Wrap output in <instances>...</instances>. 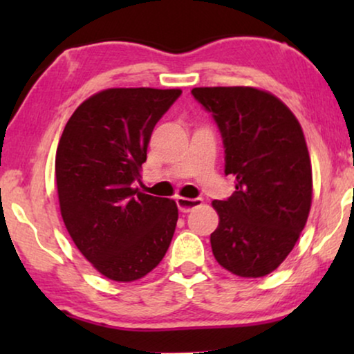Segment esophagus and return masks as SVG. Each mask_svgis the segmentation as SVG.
<instances>
[{"label":"esophagus","mask_w":354,"mask_h":354,"mask_svg":"<svg viewBox=\"0 0 354 354\" xmlns=\"http://www.w3.org/2000/svg\"><path fill=\"white\" fill-rule=\"evenodd\" d=\"M178 211L180 212H190L192 209H195L196 206H200L203 200L201 198H177L176 200Z\"/></svg>","instance_id":"1"}]
</instances>
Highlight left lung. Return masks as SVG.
Instances as JSON below:
<instances>
[{
	"instance_id": "8db88e82",
	"label": "left lung",
	"mask_w": 354,
	"mask_h": 354,
	"mask_svg": "<svg viewBox=\"0 0 354 354\" xmlns=\"http://www.w3.org/2000/svg\"><path fill=\"white\" fill-rule=\"evenodd\" d=\"M192 95L217 124L225 176H235L234 195L212 201L219 214L212 254L232 274L263 277L293 250L311 209L301 125L279 98L251 86H205Z\"/></svg>"
}]
</instances>
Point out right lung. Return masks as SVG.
<instances>
[{"instance_id":"right-lung-1","label":"right lung","mask_w":354,"mask_h":354,"mask_svg":"<svg viewBox=\"0 0 354 354\" xmlns=\"http://www.w3.org/2000/svg\"><path fill=\"white\" fill-rule=\"evenodd\" d=\"M182 90L109 88L84 101L56 151L61 216L104 277L132 282L161 263L176 232V201L135 188L158 120Z\"/></svg>"}]
</instances>
